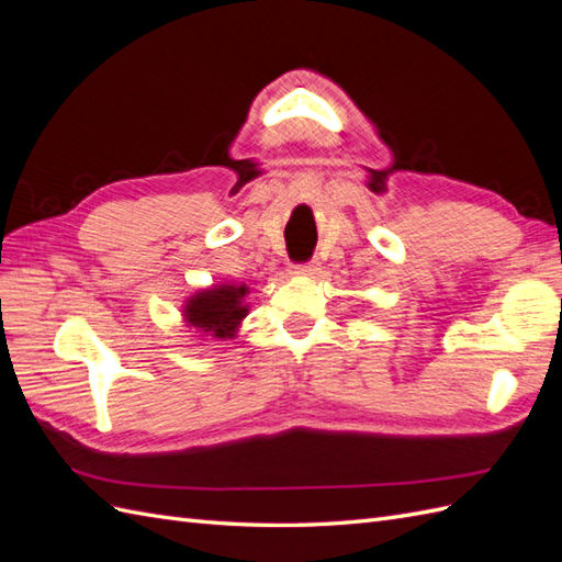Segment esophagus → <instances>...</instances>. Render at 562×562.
<instances>
[{"instance_id":"1","label":"esophagus","mask_w":562,"mask_h":562,"mask_svg":"<svg viewBox=\"0 0 562 562\" xmlns=\"http://www.w3.org/2000/svg\"><path fill=\"white\" fill-rule=\"evenodd\" d=\"M293 274H300V277H314L318 274V262H307V265H300L293 269Z\"/></svg>"}]
</instances>
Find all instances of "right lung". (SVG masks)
<instances>
[{"label":"right lung","mask_w":562,"mask_h":562,"mask_svg":"<svg viewBox=\"0 0 562 562\" xmlns=\"http://www.w3.org/2000/svg\"><path fill=\"white\" fill-rule=\"evenodd\" d=\"M248 293L246 283H215L211 288H201L182 304L184 326L201 337H236L241 321L248 316Z\"/></svg>","instance_id":"obj_1"}]
</instances>
